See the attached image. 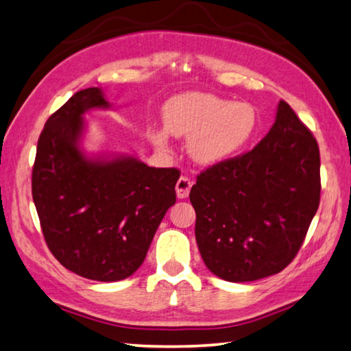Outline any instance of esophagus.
I'll use <instances>...</instances> for the list:
<instances>
[{
	"label": "esophagus",
	"instance_id": "1",
	"mask_svg": "<svg viewBox=\"0 0 351 351\" xmlns=\"http://www.w3.org/2000/svg\"><path fill=\"white\" fill-rule=\"evenodd\" d=\"M191 188H193V180H191V178H188V177L182 176L180 178H178V182L176 184L177 197L178 198H186L189 195Z\"/></svg>",
	"mask_w": 351,
	"mask_h": 351
}]
</instances>
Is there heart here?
<instances>
[{
  "label": "heart",
  "instance_id": "b5f03b06",
  "mask_svg": "<svg viewBox=\"0 0 351 351\" xmlns=\"http://www.w3.org/2000/svg\"><path fill=\"white\" fill-rule=\"evenodd\" d=\"M258 113L247 102H232L210 93L191 91L171 99L165 108V128L177 137H191L189 156L200 165H218L235 156L254 137ZM151 141L168 147L165 130L151 131Z\"/></svg>",
  "mask_w": 351,
  "mask_h": 351
}]
</instances>
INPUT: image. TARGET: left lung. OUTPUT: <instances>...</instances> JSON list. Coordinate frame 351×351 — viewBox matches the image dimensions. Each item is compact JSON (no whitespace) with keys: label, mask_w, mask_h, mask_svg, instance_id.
<instances>
[{"label":"left lung","mask_w":351,"mask_h":351,"mask_svg":"<svg viewBox=\"0 0 351 351\" xmlns=\"http://www.w3.org/2000/svg\"><path fill=\"white\" fill-rule=\"evenodd\" d=\"M319 167L316 138L280 101L275 123L252 151L203 171L189 200L210 272L246 282L287 267L319 206Z\"/></svg>","instance_id":"left-lung-1"}]
</instances>
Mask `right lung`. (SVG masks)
<instances>
[{"mask_svg":"<svg viewBox=\"0 0 351 351\" xmlns=\"http://www.w3.org/2000/svg\"><path fill=\"white\" fill-rule=\"evenodd\" d=\"M110 108L102 90L77 91L44 125L32 195L50 252L84 278L113 282L141 267L158 224L176 203V168L134 156H87L85 113Z\"/></svg>","mask_w":351,"mask_h":351,"instance_id":"add662e5","label":"right lung"}]
</instances>
